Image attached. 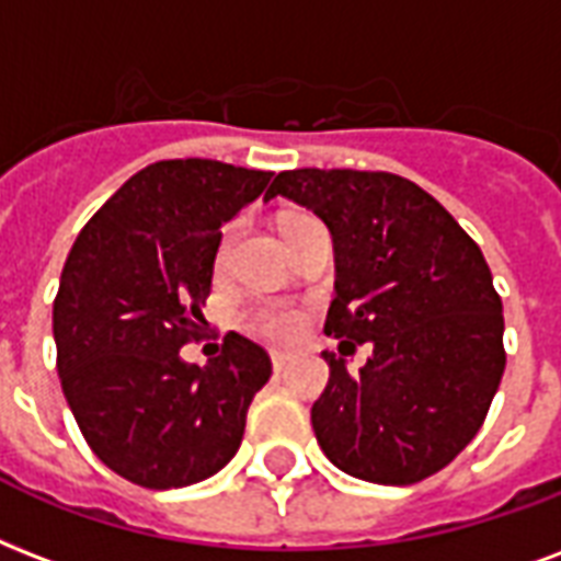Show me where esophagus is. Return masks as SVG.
<instances>
[{
    "label": "esophagus",
    "instance_id": "obj_1",
    "mask_svg": "<svg viewBox=\"0 0 561 561\" xmlns=\"http://www.w3.org/2000/svg\"><path fill=\"white\" fill-rule=\"evenodd\" d=\"M290 353H282V350H273L271 353V362H273V370H276V374H282V370H285V367L290 365Z\"/></svg>",
    "mask_w": 561,
    "mask_h": 561
}]
</instances>
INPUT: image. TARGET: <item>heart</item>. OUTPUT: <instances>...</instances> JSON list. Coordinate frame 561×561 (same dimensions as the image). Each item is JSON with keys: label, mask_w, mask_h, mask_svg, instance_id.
<instances>
[{"label": "heart", "mask_w": 561, "mask_h": 561, "mask_svg": "<svg viewBox=\"0 0 561 561\" xmlns=\"http://www.w3.org/2000/svg\"><path fill=\"white\" fill-rule=\"evenodd\" d=\"M299 220H309V217H302V214H285L282 217V232L290 229L294 224H299ZM226 243H229V234L224 238V252ZM299 327H302V318L294 309H288V306H262V309H255L250 314L252 332L271 337V341H290L299 332Z\"/></svg>", "instance_id": "heart-1"}]
</instances>
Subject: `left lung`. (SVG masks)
I'll list each match as a JSON object with an SVG mask.
<instances>
[{
    "label": "left lung",
    "mask_w": 561,
    "mask_h": 561,
    "mask_svg": "<svg viewBox=\"0 0 561 561\" xmlns=\"http://www.w3.org/2000/svg\"><path fill=\"white\" fill-rule=\"evenodd\" d=\"M273 196L311 208L335 243L323 332L374 344L358 374L323 353L329 385L311 405L320 450L379 485L433 477L480 433L506 367L482 250L435 196L382 170H285Z\"/></svg>",
    "instance_id": "obj_1"
}]
</instances>
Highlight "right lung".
Returning a JSON list of instances; mask_svg holds the SVG:
<instances>
[{
	"label": "right lung",
	"mask_w": 561,
	"mask_h": 561,
	"mask_svg": "<svg viewBox=\"0 0 561 561\" xmlns=\"http://www.w3.org/2000/svg\"><path fill=\"white\" fill-rule=\"evenodd\" d=\"M273 173L211 158L144 167L81 229L53 306L58 376L96 459L144 489H182L226 468L271 356L229 332L187 365L214 255Z\"/></svg>",
	"instance_id": "1"
}]
</instances>
